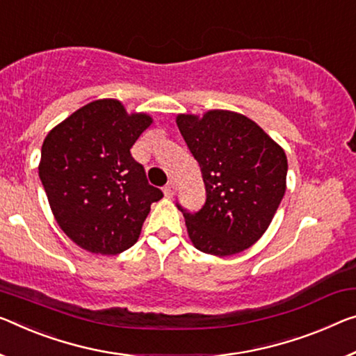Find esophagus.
<instances>
[{"label":"esophagus","instance_id":"esophagus-1","mask_svg":"<svg viewBox=\"0 0 356 356\" xmlns=\"http://www.w3.org/2000/svg\"><path fill=\"white\" fill-rule=\"evenodd\" d=\"M175 191H177V183H175L173 179H170L165 188H163V194H165V197H173Z\"/></svg>","mask_w":356,"mask_h":356}]
</instances>
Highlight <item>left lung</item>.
<instances>
[{
	"instance_id": "obj_1",
	"label": "left lung",
	"mask_w": 356,
	"mask_h": 356,
	"mask_svg": "<svg viewBox=\"0 0 356 356\" xmlns=\"http://www.w3.org/2000/svg\"><path fill=\"white\" fill-rule=\"evenodd\" d=\"M177 125L207 191L197 213L178 204L191 242L215 256L247 250L267 231L285 195V151L251 119L224 109L202 118L178 114Z\"/></svg>"
}]
</instances>
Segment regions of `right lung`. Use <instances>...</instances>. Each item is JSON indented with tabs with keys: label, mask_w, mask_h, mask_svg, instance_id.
<instances>
[{
	"label": "right lung",
	"mask_w": 356,
	"mask_h": 356,
	"mask_svg": "<svg viewBox=\"0 0 356 356\" xmlns=\"http://www.w3.org/2000/svg\"><path fill=\"white\" fill-rule=\"evenodd\" d=\"M151 116L113 98L87 103L47 134L40 178L62 231L90 253L118 254L138 240L162 191L147 183L130 147Z\"/></svg>",
	"instance_id": "obj_1"
}]
</instances>
